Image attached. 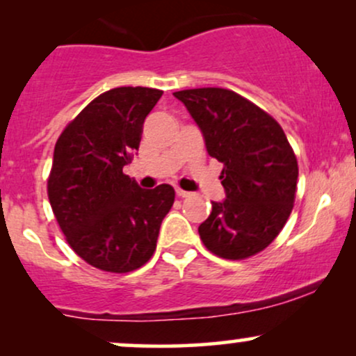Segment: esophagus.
Listing matches in <instances>:
<instances>
[{
    "label": "esophagus",
    "mask_w": 356,
    "mask_h": 356,
    "mask_svg": "<svg viewBox=\"0 0 356 356\" xmlns=\"http://www.w3.org/2000/svg\"><path fill=\"white\" fill-rule=\"evenodd\" d=\"M175 194H177L179 197H189V195H191V192H187V191H182V189H175Z\"/></svg>",
    "instance_id": "esophagus-1"
}]
</instances>
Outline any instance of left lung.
<instances>
[{
  "instance_id": "8db88e82",
  "label": "left lung",
  "mask_w": 356,
  "mask_h": 356,
  "mask_svg": "<svg viewBox=\"0 0 356 356\" xmlns=\"http://www.w3.org/2000/svg\"><path fill=\"white\" fill-rule=\"evenodd\" d=\"M201 129L207 154L222 162V202L199 226L204 246L224 259H246L268 248L293 211L296 155L269 113L226 88L174 93Z\"/></svg>"
}]
</instances>
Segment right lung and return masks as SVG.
<instances>
[{
  "label": "right lung",
  "mask_w": 356,
  "mask_h": 356,
  "mask_svg": "<svg viewBox=\"0 0 356 356\" xmlns=\"http://www.w3.org/2000/svg\"><path fill=\"white\" fill-rule=\"evenodd\" d=\"M161 97L157 88L108 90L90 102L56 140L48 177L53 214L73 251L102 271L144 266L174 204L169 184L140 189L124 174L140 145L145 117Z\"/></svg>",
  "instance_id": "add662e5"
}]
</instances>
